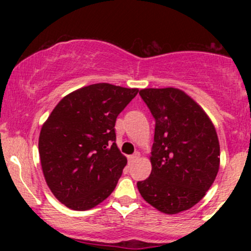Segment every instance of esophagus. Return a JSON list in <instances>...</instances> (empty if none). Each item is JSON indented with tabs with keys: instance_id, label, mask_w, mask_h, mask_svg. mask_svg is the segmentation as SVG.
<instances>
[{
	"instance_id": "1",
	"label": "esophagus",
	"mask_w": 251,
	"mask_h": 251,
	"mask_svg": "<svg viewBox=\"0 0 251 251\" xmlns=\"http://www.w3.org/2000/svg\"><path fill=\"white\" fill-rule=\"evenodd\" d=\"M138 157H139V152H134L133 154L128 155V157H127V159H128V162H129V163H133L134 160L137 159Z\"/></svg>"
}]
</instances>
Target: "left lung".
Returning a JSON list of instances; mask_svg holds the SVG:
<instances>
[{"label": "left lung", "mask_w": 251, "mask_h": 251, "mask_svg": "<svg viewBox=\"0 0 251 251\" xmlns=\"http://www.w3.org/2000/svg\"><path fill=\"white\" fill-rule=\"evenodd\" d=\"M154 118L152 171L137 183L142 197L165 214L197 204L220 169V143L211 120L197 102L177 88L139 92Z\"/></svg>", "instance_id": "1"}]
</instances>
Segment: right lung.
<instances>
[{"label":"right lung","mask_w":251,"mask_h":251,"mask_svg":"<svg viewBox=\"0 0 251 251\" xmlns=\"http://www.w3.org/2000/svg\"><path fill=\"white\" fill-rule=\"evenodd\" d=\"M137 88L94 83L66 96L43 124L39 153L45 179L67 208L83 211L116 189L127 159L116 144V120Z\"/></svg>","instance_id":"obj_1"}]
</instances>
